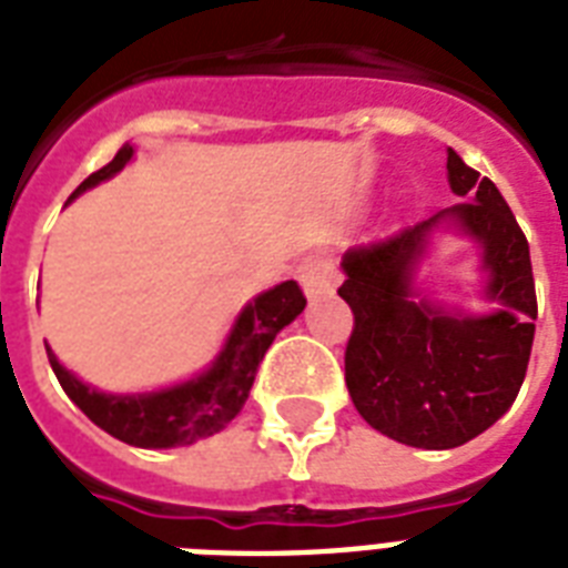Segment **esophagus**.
<instances>
[{
  "label": "esophagus",
  "mask_w": 568,
  "mask_h": 568,
  "mask_svg": "<svg viewBox=\"0 0 568 568\" xmlns=\"http://www.w3.org/2000/svg\"><path fill=\"white\" fill-rule=\"evenodd\" d=\"M297 280H301L303 292L310 294V297H318V294H324L333 285V280H336V274H333V262H329V256H324V253H312V256H306L297 265Z\"/></svg>",
  "instance_id": "34e87169"
}]
</instances>
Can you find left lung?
<instances>
[{"instance_id": "1", "label": "left lung", "mask_w": 568, "mask_h": 568, "mask_svg": "<svg viewBox=\"0 0 568 568\" xmlns=\"http://www.w3.org/2000/svg\"><path fill=\"white\" fill-rule=\"evenodd\" d=\"M448 182L459 200L427 221L351 247L342 258V301L354 312L345 383L365 422L413 448L466 445L493 427L528 372L537 292L525 232L501 191L448 150ZM457 222L485 247L489 316H466L412 301V267L426 235Z\"/></svg>"}]
</instances>
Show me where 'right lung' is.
<instances>
[{
    "label": "right lung",
    "mask_w": 568,
    "mask_h": 568,
    "mask_svg": "<svg viewBox=\"0 0 568 568\" xmlns=\"http://www.w3.org/2000/svg\"><path fill=\"white\" fill-rule=\"evenodd\" d=\"M132 153L135 150L129 144L120 146V153L105 168L91 173L73 191V196L123 171V164L132 159ZM303 306H306V297L294 280L258 294L256 301L244 306L221 356L214 359L209 372L189 383H180V386L150 392V395L97 392L67 372L49 347L47 356L67 397L97 427L111 433L114 439L135 445V448H180V445H194L205 436H214L241 413V406L253 388V379H256L262 356L276 338V333L301 315Z\"/></svg>",
    "instance_id": "obj_1"
}]
</instances>
